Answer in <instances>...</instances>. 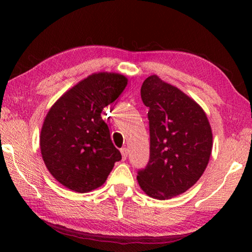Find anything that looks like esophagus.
<instances>
[{
    "label": "esophagus",
    "mask_w": 252,
    "mask_h": 252,
    "mask_svg": "<svg viewBox=\"0 0 252 252\" xmlns=\"http://www.w3.org/2000/svg\"><path fill=\"white\" fill-rule=\"evenodd\" d=\"M121 155H122V160H126L127 158V149L126 148L121 149Z\"/></svg>",
    "instance_id": "obj_1"
}]
</instances>
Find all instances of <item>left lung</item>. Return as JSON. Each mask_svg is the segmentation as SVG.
Here are the masks:
<instances>
[{
	"mask_svg": "<svg viewBox=\"0 0 252 252\" xmlns=\"http://www.w3.org/2000/svg\"><path fill=\"white\" fill-rule=\"evenodd\" d=\"M141 97L150 109V160L136 179L149 197L167 200L202 176L212 151L211 126L192 97L156 74L144 80Z\"/></svg>",
	"mask_w": 252,
	"mask_h": 252,
	"instance_id": "obj_1",
	"label": "left lung"
}]
</instances>
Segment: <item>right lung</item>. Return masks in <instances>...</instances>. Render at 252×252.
<instances>
[{
    "instance_id": "right-lung-1",
    "label": "right lung",
    "mask_w": 252,
    "mask_h": 252,
    "mask_svg": "<svg viewBox=\"0 0 252 252\" xmlns=\"http://www.w3.org/2000/svg\"><path fill=\"white\" fill-rule=\"evenodd\" d=\"M126 84L125 75L97 72L73 85L50 108L41 129V155L49 172L67 189L79 193L96 189L121 160L101 113Z\"/></svg>"
}]
</instances>
